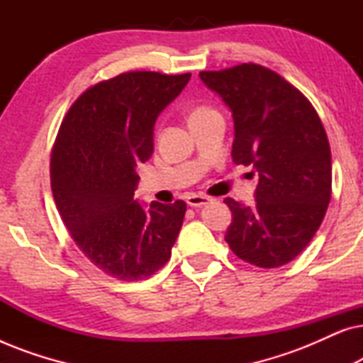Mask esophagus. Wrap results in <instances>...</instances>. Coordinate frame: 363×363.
Listing matches in <instances>:
<instances>
[{
    "mask_svg": "<svg viewBox=\"0 0 363 363\" xmlns=\"http://www.w3.org/2000/svg\"><path fill=\"white\" fill-rule=\"evenodd\" d=\"M211 201H213V198L205 196V195H188L186 196V203L193 208H201Z\"/></svg>",
    "mask_w": 363,
    "mask_h": 363,
    "instance_id": "obj_1",
    "label": "esophagus"
}]
</instances>
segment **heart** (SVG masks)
Wrapping results in <instances>:
<instances>
[{
	"label": "heart",
	"mask_w": 363,
	"mask_h": 363,
	"mask_svg": "<svg viewBox=\"0 0 363 363\" xmlns=\"http://www.w3.org/2000/svg\"><path fill=\"white\" fill-rule=\"evenodd\" d=\"M208 111H210V108H206V107H198V108H195V111L191 112V116H190V117L201 116V113H205V112H208Z\"/></svg>",
	"instance_id": "heart-1"
}]
</instances>
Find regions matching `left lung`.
<instances>
[{
    "label": "left lung",
    "mask_w": 363,
    "mask_h": 363,
    "mask_svg": "<svg viewBox=\"0 0 363 363\" xmlns=\"http://www.w3.org/2000/svg\"><path fill=\"white\" fill-rule=\"evenodd\" d=\"M235 122L231 157L259 177L255 205L225 198L233 221L225 240L242 261L279 267L309 245L332 191V157L312 104L279 74L257 64L200 72Z\"/></svg>",
    "instance_id": "obj_1"
}]
</instances>
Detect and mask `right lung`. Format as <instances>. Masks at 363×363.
<instances>
[{
  "instance_id": "obj_1",
  "label": "right lung",
  "mask_w": 363,
  "mask_h": 363,
  "mask_svg": "<svg viewBox=\"0 0 363 363\" xmlns=\"http://www.w3.org/2000/svg\"><path fill=\"white\" fill-rule=\"evenodd\" d=\"M191 74L135 71L87 89L69 108L51 157L57 211L89 261L121 281L152 276L170 259L186 203L133 198L153 130Z\"/></svg>"
}]
</instances>
